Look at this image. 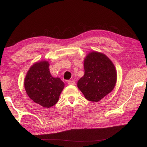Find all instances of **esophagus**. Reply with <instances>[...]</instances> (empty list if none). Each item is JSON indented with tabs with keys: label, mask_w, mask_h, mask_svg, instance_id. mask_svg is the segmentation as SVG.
I'll use <instances>...</instances> for the list:
<instances>
[{
	"label": "esophagus",
	"mask_w": 147,
	"mask_h": 147,
	"mask_svg": "<svg viewBox=\"0 0 147 147\" xmlns=\"http://www.w3.org/2000/svg\"><path fill=\"white\" fill-rule=\"evenodd\" d=\"M67 83H68L69 85H73V86H74V85L76 84V83H75V82H74V80H69L68 82H67Z\"/></svg>",
	"instance_id": "1"
}]
</instances>
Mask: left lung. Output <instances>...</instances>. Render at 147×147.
<instances>
[{"label": "left lung", "instance_id": "left-lung-1", "mask_svg": "<svg viewBox=\"0 0 147 147\" xmlns=\"http://www.w3.org/2000/svg\"><path fill=\"white\" fill-rule=\"evenodd\" d=\"M84 75L77 86L86 99L98 102L113 90L117 80L116 70L111 60L103 53L90 52L84 60Z\"/></svg>", "mask_w": 147, "mask_h": 147}]
</instances>
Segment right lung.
<instances>
[{
	"mask_svg": "<svg viewBox=\"0 0 147 147\" xmlns=\"http://www.w3.org/2000/svg\"><path fill=\"white\" fill-rule=\"evenodd\" d=\"M47 61H38L30 67L24 80L27 94L34 103L50 108L57 103L65 84L50 74Z\"/></svg>",
	"mask_w": 147,
	"mask_h": 147,
	"instance_id": "right-lung-1",
	"label": "right lung"
}]
</instances>
